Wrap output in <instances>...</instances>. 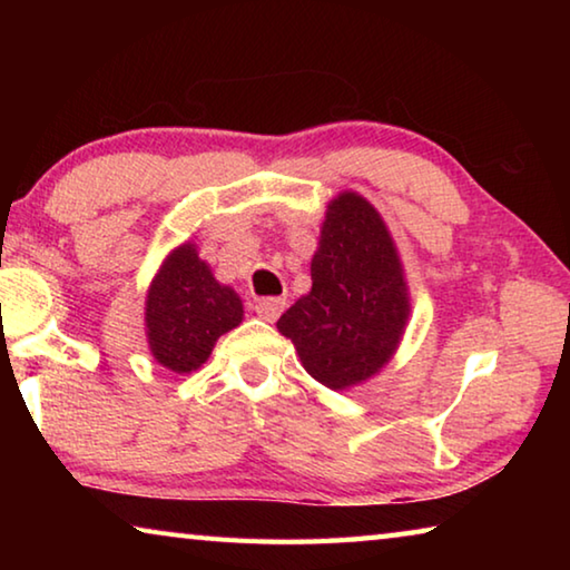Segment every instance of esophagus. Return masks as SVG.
I'll list each match as a JSON object with an SVG mask.
<instances>
[{"mask_svg":"<svg viewBox=\"0 0 570 570\" xmlns=\"http://www.w3.org/2000/svg\"><path fill=\"white\" fill-rule=\"evenodd\" d=\"M284 298L282 296H266V298H258L254 312L262 316L264 322H276L278 314L284 312Z\"/></svg>","mask_w":570,"mask_h":570,"instance_id":"esophagus-1","label":"esophagus"}]
</instances>
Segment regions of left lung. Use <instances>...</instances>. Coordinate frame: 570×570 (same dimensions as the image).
I'll return each instance as SVG.
<instances>
[{"label":"left lung","mask_w":570,"mask_h":570,"mask_svg":"<svg viewBox=\"0 0 570 570\" xmlns=\"http://www.w3.org/2000/svg\"><path fill=\"white\" fill-rule=\"evenodd\" d=\"M407 320V282L387 226L360 193H340L326 206L312 292L282 314L278 332L316 382L346 390L392 360Z\"/></svg>","instance_id":"left-lung-1"}]
</instances>
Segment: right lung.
<instances>
[{
    "label": "right lung",
    "instance_id": "right-lung-1",
    "mask_svg": "<svg viewBox=\"0 0 570 570\" xmlns=\"http://www.w3.org/2000/svg\"><path fill=\"white\" fill-rule=\"evenodd\" d=\"M244 320V304L230 286L218 284L200 262L196 244L173 248L158 268L146 298L148 346L156 362L176 374L204 364L220 334Z\"/></svg>",
    "mask_w": 570,
    "mask_h": 570
}]
</instances>
